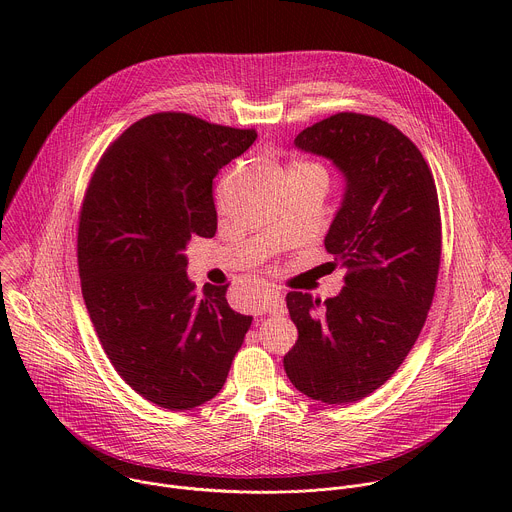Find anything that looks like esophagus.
<instances>
[{
	"instance_id": "34e87169",
	"label": "esophagus",
	"mask_w": 512,
	"mask_h": 512,
	"mask_svg": "<svg viewBox=\"0 0 512 512\" xmlns=\"http://www.w3.org/2000/svg\"><path fill=\"white\" fill-rule=\"evenodd\" d=\"M285 310V302H283V294L277 287H269L265 289V296L259 300V312L261 314H283Z\"/></svg>"
}]
</instances>
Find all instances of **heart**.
I'll return each instance as SVG.
<instances>
[{"label":"heart","mask_w":512,"mask_h":512,"mask_svg":"<svg viewBox=\"0 0 512 512\" xmlns=\"http://www.w3.org/2000/svg\"><path fill=\"white\" fill-rule=\"evenodd\" d=\"M296 166H304V164H296Z\"/></svg>","instance_id":"1"}]
</instances>
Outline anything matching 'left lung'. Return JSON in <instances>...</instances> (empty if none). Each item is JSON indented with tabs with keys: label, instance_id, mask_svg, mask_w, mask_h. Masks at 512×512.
I'll return each mask as SVG.
<instances>
[{
	"label": "left lung",
	"instance_id": "1",
	"mask_svg": "<svg viewBox=\"0 0 512 512\" xmlns=\"http://www.w3.org/2000/svg\"><path fill=\"white\" fill-rule=\"evenodd\" d=\"M294 143L344 176L324 245L346 275L324 304L289 291L298 340L283 369L316 401L352 403L391 379L425 324L442 257L437 190L415 143L379 117L336 113Z\"/></svg>",
	"mask_w": 512,
	"mask_h": 512
}]
</instances>
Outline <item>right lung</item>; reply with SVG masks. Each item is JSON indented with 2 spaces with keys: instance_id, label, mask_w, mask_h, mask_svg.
<instances>
[{
  "instance_id": "1",
  "label": "right lung",
  "mask_w": 512,
  "mask_h": 512,
  "mask_svg": "<svg viewBox=\"0 0 512 512\" xmlns=\"http://www.w3.org/2000/svg\"><path fill=\"white\" fill-rule=\"evenodd\" d=\"M255 139V129L156 113L127 127L91 178L77 245L85 306L119 377L158 407L210 401L251 326L227 287L196 294L184 251L214 237L212 180Z\"/></svg>"
}]
</instances>
